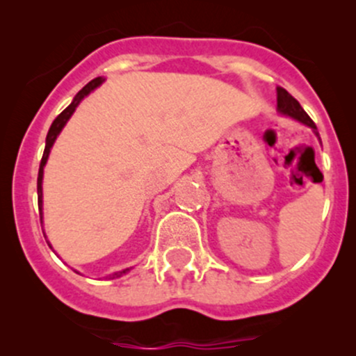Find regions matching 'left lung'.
<instances>
[{
    "label": "left lung",
    "mask_w": 356,
    "mask_h": 356,
    "mask_svg": "<svg viewBox=\"0 0 356 356\" xmlns=\"http://www.w3.org/2000/svg\"><path fill=\"white\" fill-rule=\"evenodd\" d=\"M277 111L281 115H286V117L294 118V120L301 122V124H305L307 127H310L318 138L317 125L314 124V120L308 117L307 111L301 108L300 103H298L296 99H294L293 96H291L289 92L286 91V89H282V88H277ZM318 139H321V138H318Z\"/></svg>",
    "instance_id": "1"
}]
</instances>
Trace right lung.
Returning <instances> with one entry per match:
<instances>
[{
    "mask_svg": "<svg viewBox=\"0 0 356 356\" xmlns=\"http://www.w3.org/2000/svg\"><path fill=\"white\" fill-rule=\"evenodd\" d=\"M103 82H105V79H103V77H96V79H92V81L89 82V84H86L84 88H82L81 91H79L77 95H75V98L72 99L70 105H68L67 108L63 110L62 113H60L58 117L55 118V120H53L51 127H49L48 136H46L44 153H42L41 165H39V174H38V203H39V215H41V224H42V175H44V165H46V161H48L49 152H51L53 145H55L56 138H58V134H60V132H62V129L65 127V124L68 122V118L72 117V113H74L75 108H77V106H79V103H81L82 99H84L86 96L89 95V92L95 91V89L98 88V86H102ZM44 238H46V236H44ZM48 245H49V243H48ZM49 248H51V250H53V246H51V245H49ZM131 268H132V267H131ZM131 268H124V270L113 272V274H110V275H108V279H117V277H122V275L127 274V272L131 270Z\"/></svg>",
    "mask_w": 356,
    "mask_h": 356,
    "instance_id": "obj_1",
    "label": "right lung"
}]
</instances>
